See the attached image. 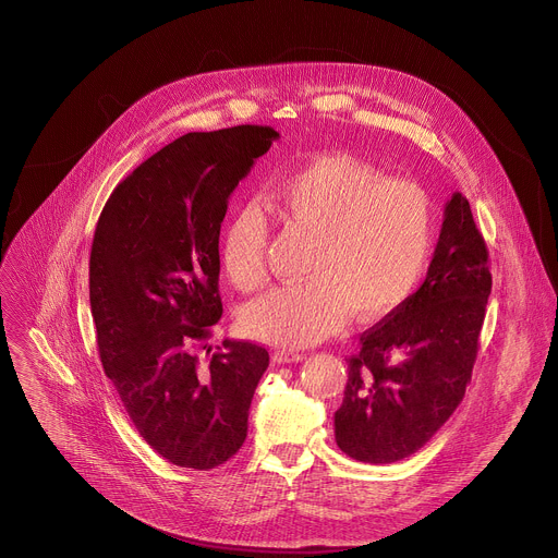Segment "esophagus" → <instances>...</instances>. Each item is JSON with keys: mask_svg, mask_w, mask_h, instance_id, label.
I'll use <instances>...</instances> for the list:
<instances>
[{"mask_svg": "<svg viewBox=\"0 0 558 558\" xmlns=\"http://www.w3.org/2000/svg\"><path fill=\"white\" fill-rule=\"evenodd\" d=\"M302 360H304V355L298 351H291V349H278L274 353L276 364H293V362H302Z\"/></svg>", "mask_w": 558, "mask_h": 558, "instance_id": "obj_1", "label": "esophagus"}]
</instances>
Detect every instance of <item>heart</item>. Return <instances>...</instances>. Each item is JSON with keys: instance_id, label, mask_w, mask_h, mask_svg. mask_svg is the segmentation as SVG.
Here are the masks:
<instances>
[{"instance_id": "obj_1", "label": "heart", "mask_w": 558, "mask_h": 558, "mask_svg": "<svg viewBox=\"0 0 558 558\" xmlns=\"http://www.w3.org/2000/svg\"><path fill=\"white\" fill-rule=\"evenodd\" d=\"M269 205L311 238L304 274L243 311L252 338L280 347H311L347 323L377 320L400 308L420 287L435 250L437 214L411 181L386 179L347 154H327L269 190ZM269 225L260 207H238L220 235V265L238 289L267 280Z\"/></svg>"}]
</instances>
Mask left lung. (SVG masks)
<instances>
[{
	"instance_id": "8db88e82",
	"label": "left lung",
	"mask_w": 558,
	"mask_h": 558,
	"mask_svg": "<svg viewBox=\"0 0 558 558\" xmlns=\"http://www.w3.org/2000/svg\"><path fill=\"white\" fill-rule=\"evenodd\" d=\"M493 289L488 247L470 203H446L424 284L360 336L349 357L336 441L364 463L417 452L461 404Z\"/></svg>"
}]
</instances>
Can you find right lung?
I'll list each match as a JSON object with an SVG mask.
<instances>
[{
    "label": "right lung",
    "instance_id": "1",
    "mask_svg": "<svg viewBox=\"0 0 558 558\" xmlns=\"http://www.w3.org/2000/svg\"><path fill=\"white\" fill-rule=\"evenodd\" d=\"M280 134L269 125L190 132L110 194L90 252V308L106 375L138 435L181 468L209 470L247 437L265 347L225 340L218 238L231 192ZM205 349V347H203Z\"/></svg>",
    "mask_w": 558,
    "mask_h": 558
}]
</instances>
